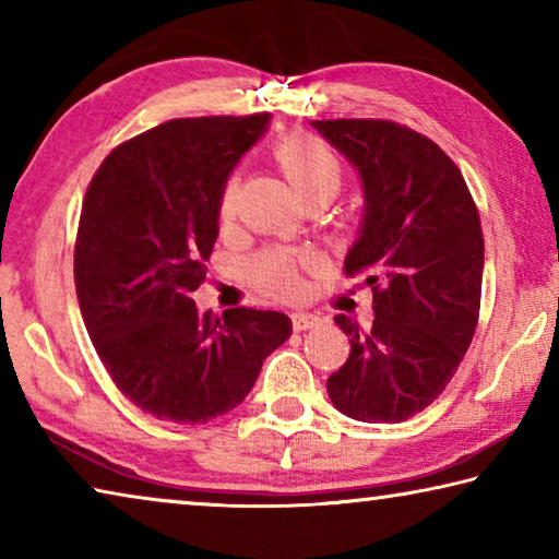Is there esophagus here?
I'll return each instance as SVG.
<instances>
[{"label": "esophagus", "instance_id": "1", "mask_svg": "<svg viewBox=\"0 0 559 559\" xmlns=\"http://www.w3.org/2000/svg\"><path fill=\"white\" fill-rule=\"evenodd\" d=\"M290 320H293V330H296V333H300V330L318 328L320 323H323V318H320L318 313H293Z\"/></svg>", "mask_w": 559, "mask_h": 559}]
</instances>
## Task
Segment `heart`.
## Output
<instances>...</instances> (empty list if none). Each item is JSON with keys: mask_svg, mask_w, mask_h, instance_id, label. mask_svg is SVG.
<instances>
[{"mask_svg": "<svg viewBox=\"0 0 559 559\" xmlns=\"http://www.w3.org/2000/svg\"><path fill=\"white\" fill-rule=\"evenodd\" d=\"M273 157L290 185L306 204L333 202L345 185V165L323 140L306 132H290L273 145ZM239 206V175L226 177L219 197V224L229 226ZM313 259L308 253H296L281 246H273L257 253L249 263V276L259 288L281 298H293L302 290V269H308Z\"/></svg>", "mask_w": 559, "mask_h": 559, "instance_id": "1", "label": "heart"}]
</instances>
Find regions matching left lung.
<instances>
[{"mask_svg": "<svg viewBox=\"0 0 559 559\" xmlns=\"http://www.w3.org/2000/svg\"><path fill=\"white\" fill-rule=\"evenodd\" d=\"M359 169L365 222L345 276H365L374 320L349 337V357L328 377L345 416L396 424L447 390L480 313L484 231L456 163L421 132L394 120H313Z\"/></svg>", "mask_w": 559, "mask_h": 559, "instance_id": "left-lung-1", "label": "left lung"}]
</instances>
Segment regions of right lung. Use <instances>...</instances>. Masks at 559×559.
I'll return each instance as SVG.
<instances>
[{"mask_svg":"<svg viewBox=\"0 0 559 559\" xmlns=\"http://www.w3.org/2000/svg\"><path fill=\"white\" fill-rule=\"evenodd\" d=\"M257 116L177 118L120 143L81 206L73 278L110 380L157 419L206 424L251 392L263 359L290 337L276 310L197 313L219 234V197L266 130Z\"/></svg>","mask_w":559,"mask_h":559,"instance_id":"obj_1","label":"right lung"}]
</instances>
